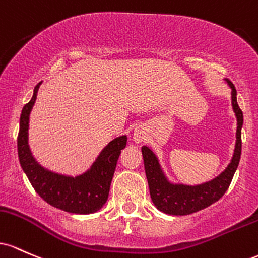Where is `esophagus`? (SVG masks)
<instances>
[{
  "mask_svg": "<svg viewBox=\"0 0 258 258\" xmlns=\"http://www.w3.org/2000/svg\"><path fill=\"white\" fill-rule=\"evenodd\" d=\"M133 139H134V141H135V143H137V144L141 143V141H143L144 139H145V134H144L143 130L135 129V130H134V134H133Z\"/></svg>",
  "mask_w": 258,
  "mask_h": 258,
  "instance_id": "1",
  "label": "esophagus"
}]
</instances>
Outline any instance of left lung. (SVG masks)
I'll list each match as a JSON object with an SVG mask.
<instances>
[{
	"label": "left lung",
	"instance_id": "obj_1",
	"mask_svg": "<svg viewBox=\"0 0 258 258\" xmlns=\"http://www.w3.org/2000/svg\"><path fill=\"white\" fill-rule=\"evenodd\" d=\"M225 82L231 89V106L238 120V128H236V143L233 158L228 167L218 176L199 185L173 184L167 179L158 158L156 157L152 150L147 146L141 147L151 200L155 206L163 213L173 216L191 215L218 201L229 187L241 156V128L244 117L236 101L235 86L231 84L230 80L225 79Z\"/></svg>",
	"mask_w": 258,
	"mask_h": 258
}]
</instances>
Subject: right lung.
<instances>
[{"mask_svg": "<svg viewBox=\"0 0 258 258\" xmlns=\"http://www.w3.org/2000/svg\"><path fill=\"white\" fill-rule=\"evenodd\" d=\"M39 83L31 100L23 107L18 134V157L35 191L51 206L69 213L89 215L102 208L108 199L120 151L126 146V135L115 138L101 151L90 169L77 176L46 169L34 158L29 147V117L36 101Z\"/></svg>", "mask_w": 258, "mask_h": 258, "instance_id": "1", "label": "right lung"}]
</instances>
